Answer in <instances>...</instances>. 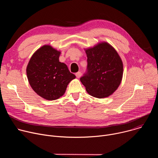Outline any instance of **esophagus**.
Returning <instances> with one entry per match:
<instances>
[{
    "label": "esophagus",
    "instance_id": "obj_1",
    "mask_svg": "<svg viewBox=\"0 0 158 158\" xmlns=\"http://www.w3.org/2000/svg\"><path fill=\"white\" fill-rule=\"evenodd\" d=\"M76 76L77 78H79L81 76V72H77V73H76Z\"/></svg>",
    "mask_w": 158,
    "mask_h": 158
}]
</instances>
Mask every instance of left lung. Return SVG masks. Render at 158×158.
Masks as SVG:
<instances>
[{
	"label": "left lung",
	"instance_id": "1",
	"mask_svg": "<svg viewBox=\"0 0 158 158\" xmlns=\"http://www.w3.org/2000/svg\"><path fill=\"white\" fill-rule=\"evenodd\" d=\"M84 50L87 71L81 82L91 96L99 99L109 97L116 91L123 79V64L119 55L106 42Z\"/></svg>",
	"mask_w": 158,
	"mask_h": 158
}]
</instances>
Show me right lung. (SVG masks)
Masks as SVG:
<instances>
[{
    "label": "right lung",
    "instance_id": "right-lung-1",
    "mask_svg": "<svg viewBox=\"0 0 158 158\" xmlns=\"http://www.w3.org/2000/svg\"><path fill=\"white\" fill-rule=\"evenodd\" d=\"M60 53L50 45H44L33 54L27 66L30 85L46 100H56L62 96L67 85L76 78L67 66L59 62Z\"/></svg>",
    "mask_w": 158,
    "mask_h": 158
}]
</instances>
